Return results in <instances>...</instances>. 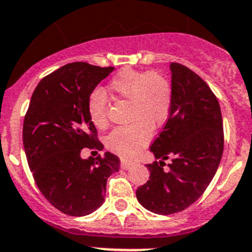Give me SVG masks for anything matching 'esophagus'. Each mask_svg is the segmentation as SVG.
I'll list each match as a JSON object with an SVG mask.
<instances>
[{
    "label": "esophagus",
    "mask_w": 252,
    "mask_h": 252,
    "mask_svg": "<svg viewBox=\"0 0 252 252\" xmlns=\"http://www.w3.org/2000/svg\"><path fill=\"white\" fill-rule=\"evenodd\" d=\"M131 165H133V163H131V161H126V160L121 161V168L124 169V170H128V169H130Z\"/></svg>",
    "instance_id": "esophagus-1"
}]
</instances>
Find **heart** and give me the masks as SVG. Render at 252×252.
Instances as JSON below:
<instances>
[{
  "label": "heart",
  "instance_id": "obj_1",
  "mask_svg": "<svg viewBox=\"0 0 252 252\" xmlns=\"http://www.w3.org/2000/svg\"><path fill=\"white\" fill-rule=\"evenodd\" d=\"M115 98L128 100L129 122L131 124L115 128L107 138L110 152L130 159L150 142L153 129L163 126L169 117L173 102V91L169 79L159 72L124 68L108 83ZM89 118L98 128L109 123L108 100L104 92L94 89L87 100Z\"/></svg>",
  "mask_w": 252,
  "mask_h": 252
}]
</instances>
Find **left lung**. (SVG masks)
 Returning <instances> with one entry per match:
<instances>
[{
	"mask_svg": "<svg viewBox=\"0 0 252 252\" xmlns=\"http://www.w3.org/2000/svg\"><path fill=\"white\" fill-rule=\"evenodd\" d=\"M173 102L163 130L150 152L160 161L148 164L150 176L137 189L147 210L170 215L189 208L213 180L224 152V126L218 98L204 79L173 62ZM172 158L168 169L164 160Z\"/></svg>",
	"mask_w": 252,
	"mask_h": 252,
	"instance_id": "obj_1",
	"label": "left lung"
}]
</instances>
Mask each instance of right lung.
I'll list each match as a JSON object with an SVG mask.
<instances>
[{"label":"right lung","instance_id":"obj_1","mask_svg":"<svg viewBox=\"0 0 252 252\" xmlns=\"http://www.w3.org/2000/svg\"><path fill=\"white\" fill-rule=\"evenodd\" d=\"M114 67L73 62L42 78L23 121V147L36 185L70 216H84L104 201L107 179L121 168L117 155L81 158L83 148L102 150L87 110L88 95Z\"/></svg>","mask_w":252,"mask_h":252}]
</instances>
